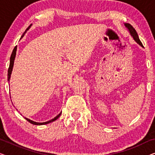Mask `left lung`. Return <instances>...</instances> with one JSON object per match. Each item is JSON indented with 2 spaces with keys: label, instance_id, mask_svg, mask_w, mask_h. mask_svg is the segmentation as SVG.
<instances>
[{
  "label": "left lung",
  "instance_id": "left-lung-1",
  "mask_svg": "<svg viewBox=\"0 0 155 155\" xmlns=\"http://www.w3.org/2000/svg\"><path fill=\"white\" fill-rule=\"evenodd\" d=\"M124 25H125V26L128 28L129 31H130V35L132 36L135 41H136L137 43L139 44V45H140L142 47H144L143 44H142V42L140 41V39H139V37H138V35H137L136 31H135V29L133 28V27L132 26V25L128 24V23H126V24H124Z\"/></svg>",
  "mask_w": 155,
  "mask_h": 155
}]
</instances>
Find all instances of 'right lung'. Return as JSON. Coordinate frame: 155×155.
<instances>
[{
	"instance_id": "right-lung-1",
	"label": "right lung",
	"mask_w": 155,
	"mask_h": 155,
	"mask_svg": "<svg viewBox=\"0 0 155 155\" xmlns=\"http://www.w3.org/2000/svg\"><path fill=\"white\" fill-rule=\"evenodd\" d=\"M31 25H29V26L27 27V29H26V31H25L24 34H23L22 37H23V36L25 35V34L26 33L27 30H28V29L30 28ZM21 37V38H22ZM16 51H17V46L15 47V48L12 51V54H11V56H10V65H9V68H8V81H10V75H11V73H12V68H13V65H14V61H15V56H16ZM61 114V112L60 114H58V115H57L56 117L53 118V119L48 120V121H46V122H44V123H38V122H35V121H33V120H31L30 119H29V118H25V119H26L27 121H29L30 124H34V125H37V126H40V125H45V124H49V123H51L53 121H54V120H56V119H58V118L60 117Z\"/></svg>"
}]
</instances>
